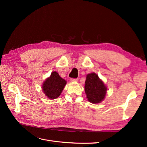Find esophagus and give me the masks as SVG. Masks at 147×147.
Instances as JSON below:
<instances>
[{
  "instance_id": "obj_1",
  "label": "esophagus",
  "mask_w": 147,
  "mask_h": 147,
  "mask_svg": "<svg viewBox=\"0 0 147 147\" xmlns=\"http://www.w3.org/2000/svg\"><path fill=\"white\" fill-rule=\"evenodd\" d=\"M70 81L71 82H77L78 81V80L76 79V78H71L70 80Z\"/></svg>"
}]
</instances>
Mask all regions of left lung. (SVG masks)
I'll list each match as a JSON object with an SVG mask.
<instances>
[{"label": "left lung", "mask_w": 147, "mask_h": 147, "mask_svg": "<svg viewBox=\"0 0 147 147\" xmlns=\"http://www.w3.org/2000/svg\"><path fill=\"white\" fill-rule=\"evenodd\" d=\"M107 87L95 73L88 74L86 76L85 92L86 98L92 104H99L105 99Z\"/></svg>", "instance_id": "8db88e82"}]
</instances>
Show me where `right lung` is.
I'll use <instances>...</instances> for the list:
<instances>
[{"instance_id": "obj_1", "label": "right lung", "mask_w": 147, "mask_h": 147, "mask_svg": "<svg viewBox=\"0 0 147 147\" xmlns=\"http://www.w3.org/2000/svg\"><path fill=\"white\" fill-rule=\"evenodd\" d=\"M67 82L59 76L57 72L52 71L51 76L43 82L42 89L45 96L54 100L61 95Z\"/></svg>"}]
</instances>
